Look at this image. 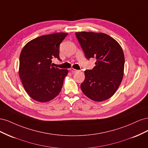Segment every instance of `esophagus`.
<instances>
[{"label":"esophagus","mask_w":148,"mask_h":148,"mask_svg":"<svg viewBox=\"0 0 148 148\" xmlns=\"http://www.w3.org/2000/svg\"><path fill=\"white\" fill-rule=\"evenodd\" d=\"M70 71H71V72H73V73H77V72H78V71H79V70L74 69H71Z\"/></svg>","instance_id":"34e87169"}]
</instances>
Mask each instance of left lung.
Here are the masks:
<instances>
[{"instance_id":"obj_1","label":"left lung","mask_w":148,"mask_h":148,"mask_svg":"<svg viewBox=\"0 0 148 148\" xmlns=\"http://www.w3.org/2000/svg\"><path fill=\"white\" fill-rule=\"evenodd\" d=\"M87 59L95 58L96 66L84 71L81 84L83 92L95 101L112 96L122 82L125 57L120 44L110 36L102 33H75Z\"/></svg>"}]
</instances>
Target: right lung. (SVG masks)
Here are the masks:
<instances>
[{
  "label": "right lung",
  "mask_w": 148,
  "mask_h": 148,
  "mask_svg": "<svg viewBox=\"0 0 148 148\" xmlns=\"http://www.w3.org/2000/svg\"><path fill=\"white\" fill-rule=\"evenodd\" d=\"M68 33H57L28 42L20 56L19 75L28 95L35 101L48 102L60 92L69 71L53 66L52 59L59 57V46Z\"/></svg>",
  "instance_id": "add662e5"
}]
</instances>
